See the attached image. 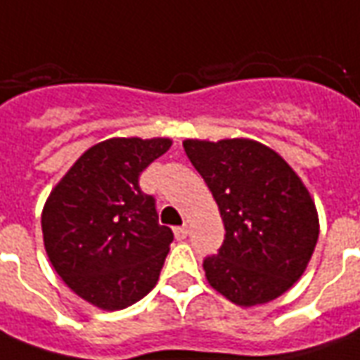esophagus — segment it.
Returning a JSON list of instances; mask_svg holds the SVG:
<instances>
[{
	"label": "esophagus",
	"mask_w": 360,
	"mask_h": 360,
	"mask_svg": "<svg viewBox=\"0 0 360 360\" xmlns=\"http://www.w3.org/2000/svg\"><path fill=\"white\" fill-rule=\"evenodd\" d=\"M173 232H175V238H177V240H185L188 236V228L187 226H177Z\"/></svg>",
	"instance_id": "esophagus-1"
}]
</instances>
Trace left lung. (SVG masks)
Returning <instances> with one entry per match:
<instances>
[{
  "label": "left lung",
  "instance_id": "left-lung-1",
  "mask_svg": "<svg viewBox=\"0 0 360 360\" xmlns=\"http://www.w3.org/2000/svg\"><path fill=\"white\" fill-rule=\"evenodd\" d=\"M210 188L226 236L202 267L208 285L241 308L267 304L304 275L320 236L314 198L292 167L250 138L183 142Z\"/></svg>",
  "mask_w": 360,
  "mask_h": 360
}]
</instances>
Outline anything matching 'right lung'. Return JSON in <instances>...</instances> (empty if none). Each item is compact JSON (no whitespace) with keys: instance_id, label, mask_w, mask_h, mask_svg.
<instances>
[{"instance_id":"right-lung-1","label":"right lung","mask_w":360,"mask_h":360,"mask_svg":"<svg viewBox=\"0 0 360 360\" xmlns=\"http://www.w3.org/2000/svg\"><path fill=\"white\" fill-rule=\"evenodd\" d=\"M172 148L169 138H109L91 146L50 191L42 240L70 290L95 308H128L160 278L173 232L138 177Z\"/></svg>"}]
</instances>
